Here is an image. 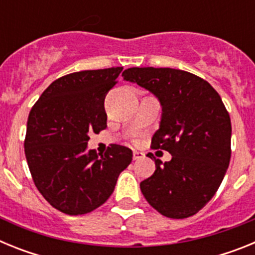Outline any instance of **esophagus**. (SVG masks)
Segmentation results:
<instances>
[{"instance_id":"obj_1","label":"esophagus","mask_w":255,"mask_h":255,"mask_svg":"<svg viewBox=\"0 0 255 255\" xmlns=\"http://www.w3.org/2000/svg\"><path fill=\"white\" fill-rule=\"evenodd\" d=\"M144 153L143 152H136V150H135L134 153H132V159H134V161H139V159H141L144 157Z\"/></svg>"}]
</instances>
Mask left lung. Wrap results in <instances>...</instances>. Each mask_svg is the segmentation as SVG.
<instances>
[{
    "instance_id": "8db88e82",
    "label": "left lung",
    "mask_w": 255,
    "mask_h": 255,
    "mask_svg": "<svg viewBox=\"0 0 255 255\" xmlns=\"http://www.w3.org/2000/svg\"><path fill=\"white\" fill-rule=\"evenodd\" d=\"M123 76L158 98L152 148L172 155L164 163L153 157L154 173L140 182L144 198L166 217L195 215L216 194L231 158V120L220 94L204 79L170 67H130Z\"/></svg>"
}]
</instances>
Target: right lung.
Returning a JSON list of instances; mask_svg holds the SVG:
<instances>
[{"label": "right lung", "mask_w": 255, "mask_h": 255, "mask_svg": "<svg viewBox=\"0 0 255 255\" xmlns=\"http://www.w3.org/2000/svg\"><path fill=\"white\" fill-rule=\"evenodd\" d=\"M123 67L84 70L57 79L31 108L24 141L31 177L44 199L62 213L85 215L114 193L132 159L111 144L105 154L87 150L89 132L107 128L106 94Z\"/></svg>", "instance_id": "obj_1"}]
</instances>
